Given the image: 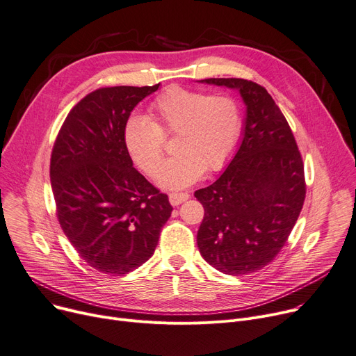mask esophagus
Returning <instances> with one entry per match:
<instances>
[{"label": "esophagus", "instance_id": "esophagus-1", "mask_svg": "<svg viewBox=\"0 0 356 356\" xmlns=\"http://www.w3.org/2000/svg\"><path fill=\"white\" fill-rule=\"evenodd\" d=\"M188 197H191V195L188 193H170L169 195V200H170L172 206H179L183 202H186Z\"/></svg>", "mask_w": 356, "mask_h": 356}]
</instances>
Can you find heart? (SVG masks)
I'll list each match as a JSON object with an SVG mask.
<instances>
[{
  "label": "heart",
  "instance_id": "1",
  "mask_svg": "<svg viewBox=\"0 0 356 356\" xmlns=\"http://www.w3.org/2000/svg\"><path fill=\"white\" fill-rule=\"evenodd\" d=\"M241 129V110L232 97L172 86L152 103L149 118L141 114L127 118L123 141L131 160L154 176L163 155L162 136L176 132L177 154L162 166L156 181L168 191H177L196 183L204 170L222 169Z\"/></svg>",
  "mask_w": 356,
  "mask_h": 356
}]
</instances>
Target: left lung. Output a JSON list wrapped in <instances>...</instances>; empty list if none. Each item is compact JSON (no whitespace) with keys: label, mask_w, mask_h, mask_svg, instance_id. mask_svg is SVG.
Returning <instances> with one entry per match:
<instances>
[{"label":"left lung","mask_w":356,"mask_h":356,"mask_svg":"<svg viewBox=\"0 0 356 356\" xmlns=\"http://www.w3.org/2000/svg\"><path fill=\"white\" fill-rule=\"evenodd\" d=\"M197 83L239 91L246 107L241 140L220 177L195 193L204 207L199 252L226 275L269 265L286 243L305 200L303 161L270 94L243 79Z\"/></svg>","instance_id":"obj_1"}]
</instances>
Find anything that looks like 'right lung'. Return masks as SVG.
Segmentation results:
<instances>
[{
    "mask_svg": "<svg viewBox=\"0 0 356 356\" xmlns=\"http://www.w3.org/2000/svg\"><path fill=\"white\" fill-rule=\"evenodd\" d=\"M160 84L99 88L67 115L50 179L61 229L84 262L122 276L153 256L173 207L133 168L123 127Z\"/></svg>",
    "mask_w": 356,
    "mask_h": 356,
    "instance_id": "obj_1",
    "label": "right lung"
}]
</instances>
